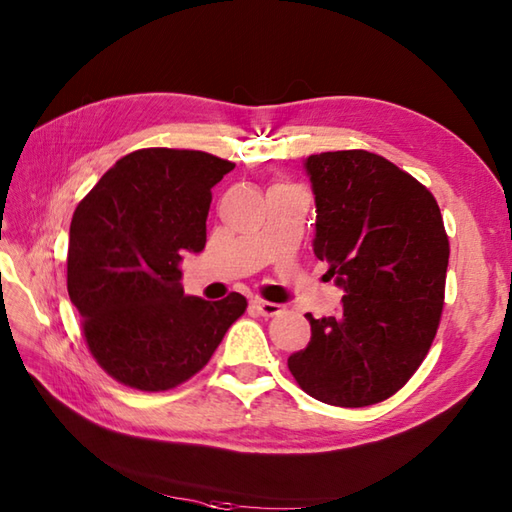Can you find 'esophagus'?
I'll return each instance as SVG.
<instances>
[{
  "mask_svg": "<svg viewBox=\"0 0 512 512\" xmlns=\"http://www.w3.org/2000/svg\"><path fill=\"white\" fill-rule=\"evenodd\" d=\"M250 306H253L259 314H262V317H275V314L281 312L279 303L264 301V299H253V301H250Z\"/></svg>",
  "mask_w": 512,
  "mask_h": 512,
  "instance_id": "34e87169",
  "label": "esophagus"
}]
</instances>
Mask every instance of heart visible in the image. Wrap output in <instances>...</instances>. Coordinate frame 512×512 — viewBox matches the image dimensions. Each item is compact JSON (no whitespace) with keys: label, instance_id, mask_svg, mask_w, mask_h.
Wrapping results in <instances>:
<instances>
[{"label":"heart","instance_id":"heart-1","mask_svg":"<svg viewBox=\"0 0 512 512\" xmlns=\"http://www.w3.org/2000/svg\"><path fill=\"white\" fill-rule=\"evenodd\" d=\"M279 187H281V184H279Z\"/></svg>","mask_w":512,"mask_h":512}]
</instances>
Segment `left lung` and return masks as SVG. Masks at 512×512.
<instances>
[{"instance_id":"1","label":"left lung","mask_w":512,"mask_h":512,"mask_svg":"<svg viewBox=\"0 0 512 512\" xmlns=\"http://www.w3.org/2000/svg\"><path fill=\"white\" fill-rule=\"evenodd\" d=\"M314 204L312 248L343 288L336 317L310 321L290 354L299 387L325 405L367 407L407 383L436 339L449 237L427 187L363 149L303 162Z\"/></svg>"}]
</instances>
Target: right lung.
I'll use <instances>...</instances> for the list:
<instances>
[{"label":"right lung","instance_id":"obj_1","mask_svg":"<svg viewBox=\"0 0 512 512\" xmlns=\"http://www.w3.org/2000/svg\"><path fill=\"white\" fill-rule=\"evenodd\" d=\"M235 165L151 147L121 158L76 206L68 292L92 356L118 383L176 387L209 363L246 299L184 295L180 262L202 253L211 189Z\"/></svg>","mask_w":512,"mask_h":512}]
</instances>
